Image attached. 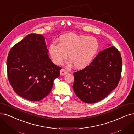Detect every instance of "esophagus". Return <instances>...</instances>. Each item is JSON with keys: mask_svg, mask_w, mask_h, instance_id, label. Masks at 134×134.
<instances>
[{"mask_svg": "<svg viewBox=\"0 0 134 134\" xmlns=\"http://www.w3.org/2000/svg\"><path fill=\"white\" fill-rule=\"evenodd\" d=\"M60 75H62V76L68 74V71L64 69H62L60 71Z\"/></svg>", "mask_w": 134, "mask_h": 134, "instance_id": "esophagus-1", "label": "esophagus"}]
</instances>
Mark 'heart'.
I'll use <instances>...</instances> for the list:
<instances>
[{"instance_id":"1","label":"heart","mask_w":134,"mask_h":134,"mask_svg":"<svg viewBox=\"0 0 134 134\" xmlns=\"http://www.w3.org/2000/svg\"><path fill=\"white\" fill-rule=\"evenodd\" d=\"M99 43L93 37L67 34L59 37L58 44L52 43L49 52L52 61L57 65H60L68 57V65L73 64L74 67L81 69L88 66L97 53Z\"/></svg>"}]
</instances>
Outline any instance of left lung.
<instances>
[{
  "label": "left lung",
  "mask_w": 134,
  "mask_h": 134,
  "mask_svg": "<svg viewBox=\"0 0 134 134\" xmlns=\"http://www.w3.org/2000/svg\"><path fill=\"white\" fill-rule=\"evenodd\" d=\"M121 70L119 51L114 46L103 50L88 66L74 73L75 93L87 103L103 99L117 87Z\"/></svg>",
  "instance_id": "obj_1"
}]
</instances>
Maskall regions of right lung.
Listing matches in <instances>:
<instances>
[{
  "label": "right lung",
  "instance_id": "obj_1",
  "mask_svg": "<svg viewBox=\"0 0 134 134\" xmlns=\"http://www.w3.org/2000/svg\"><path fill=\"white\" fill-rule=\"evenodd\" d=\"M41 35L31 34L14 46L7 58L9 82L14 91L30 101H40L48 94L60 67L50 59Z\"/></svg>",
  "mask_w": 134,
  "mask_h": 134
}]
</instances>
